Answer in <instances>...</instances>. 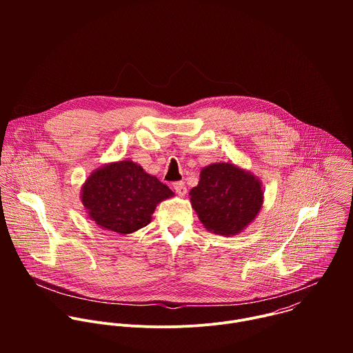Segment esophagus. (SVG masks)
Wrapping results in <instances>:
<instances>
[{"label": "esophagus", "mask_w": 353, "mask_h": 353, "mask_svg": "<svg viewBox=\"0 0 353 353\" xmlns=\"http://www.w3.org/2000/svg\"><path fill=\"white\" fill-rule=\"evenodd\" d=\"M173 188L176 190V192H177L180 196H184L185 192H187V187H185V184H184L183 181H176V183L173 184Z\"/></svg>", "instance_id": "34e87169"}]
</instances>
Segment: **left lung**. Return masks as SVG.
Instances as JSON below:
<instances>
[{"label":"left lung","mask_w":353,"mask_h":353,"mask_svg":"<svg viewBox=\"0 0 353 353\" xmlns=\"http://www.w3.org/2000/svg\"><path fill=\"white\" fill-rule=\"evenodd\" d=\"M190 203L207 230L236 236L260 214L263 183L234 163H211L201 169L198 184L190 190Z\"/></svg>","instance_id":"obj_1"}]
</instances>
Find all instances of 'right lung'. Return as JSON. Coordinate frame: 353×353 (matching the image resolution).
I'll use <instances>...</instances> for the list:
<instances>
[{"label": "right lung", "instance_id": "obj_1", "mask_svg": "<svg viewBox=\"0 0 353 353\" xmlns=\"http://www.w3.org/2000/svg\"><path fill=\"white\" fill-rule=\"evenodd\" d=\"M174 192L138 163L124 159L94 169L81 188V201L99 228L119 234L146 226L157 205Z\"/></svg>", "mask_w": 353, "mask_h": 353}]
</instances>
